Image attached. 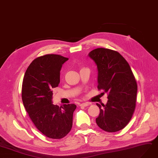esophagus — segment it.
<instances>
[{"instance_id":"1","label":"esophagus","mask_w":158,"mask_h":158,"mask_svg":"<svg viewBox=\"0 0 158 158\" xmlns=\"http://www.w3.org/2000/svg\"><path fill=\"white\" fill-rule=\"evenodd\" d=\"M89 105V103H88V102H85V103H82L80 106H84V107H86V106H88Z\"/></svg>"}]
</instances>
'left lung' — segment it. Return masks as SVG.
<instances>
[{"instance_id": "left-lung-1", "label": "left lung", "mask_w": 158, "mask_h": 158, "mask_svg": "<svg viewBox=\"0 0 158 158\" xmlns=\"http://www.w3.org/2000/svg\"><path fill=\"white\" fill-rule=\"evenodd\" d=\"M88 56L97 66L98 88L108 94L106 105L96 104L100 108L97 125L108 132L120 131L129 123L135 108L138 86L133 72L116 51L99 48Z\"/></svg>"}]
</instances>
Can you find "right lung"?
<instances>
[{"label":"right lung","instance_id":"1","mask_svg":"<svg viewBox=\"0 0 158 158\" xmlns=\"http://www.w3.org/2000/svg\"><path fill=\"white\" fill-rule=\"evenodd\" d=\"M69 58L46 54L31 62L25 72L22 88L23 104L36 128L46 137L61 139L72 127L74 104L59 107L52 104V89L58 86L62 64Z\"/></svg>","mask_w":158,"mask_h":158}]
</instances>
